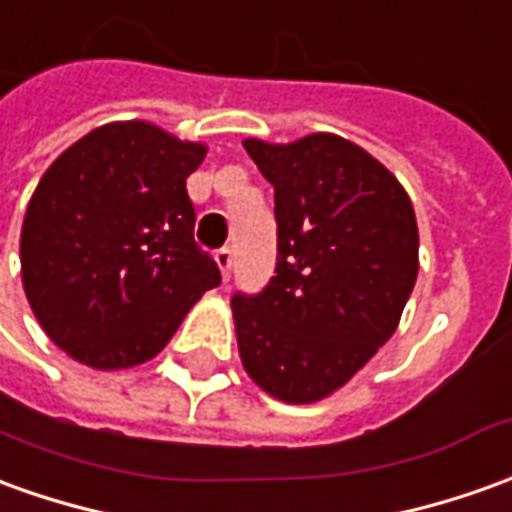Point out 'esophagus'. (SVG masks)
Here are the masks:
<instances>
[{
  "instance_id": "1",
  "label": "esophagus",
  "mask_w": 512,
  "mask_h": 512,
  "mask_svg": "<svg viewBox=\"0 0 512 512\" xmlns=\"http://www.w3.org/2000/svg\"><path fill=\"white\" fill-rule=\"evenodd\" d=\"M214 262H217V267H220L222 278L228 281L231 278V267H234V250L231 248H222L214 253Z\"/></svg>"
}]
</instances>
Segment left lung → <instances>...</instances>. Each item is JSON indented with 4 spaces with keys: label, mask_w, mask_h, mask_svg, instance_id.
I'll return each mask as SVG.
<instances>
[{
    "label": "left lung",
    "mask_w": 512,
    "mask_h": 512,
    "mask_svg": "<svg viewBox=\"0 0 512 512\" xmlns=\"http://www.w3.org/2000/svg\"><path fill=\"white\" fill-rule=\"evenodd\" d=\"M242 144L276 189L278 256L259 295L231 301L239 357L264 393L312 404L393 337L418 278V222L396 175L343 136Z\"/></svg>",
    "instance_id": "8db88e82"
}]
</instances>
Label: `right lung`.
Returning a JSON list of instances; mask_svg holds the SVG:
<instances>
[{
    "label": "right lung",
    "mask_w": 512,
    "mask_h": 512,
    "mask_svg": "<svg viewBox=\"0 0 512 512\" xmlns=\"http://www.w3.org/2000/svg\"><path fill=\"white\" fill-rule=\"evenodd\" d=\"M203 158L206 144L130 119L86 133L38 181L21 225V284L72 359L142 365L220 284L186 195Z\"/></svg>",
    "instance_id": "right-lung-1"
}]
</instances>
